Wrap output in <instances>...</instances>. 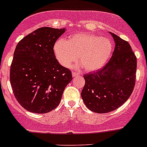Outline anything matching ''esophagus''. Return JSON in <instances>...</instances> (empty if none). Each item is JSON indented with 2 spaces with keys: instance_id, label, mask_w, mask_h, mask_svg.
I'll return each instance as SVG.
<instances>
[{
  "instance_id": "esophagus-1",
  "label": "esophagus",
  "mask_w": 147,
  "mask_h": 147,
  "mask_svg": "<svg viewBox=\"0 0 147 147\" xmlns=\"http://www.w3.org/2000/svg\"><path fill=\"white\" fill-rule=\"evenodd\" d=\"M72 76L73 77H76V76H78V75H79V74L78 73H77V72H72Z\"/></svg>"
}]
</instances>
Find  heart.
<instances>
[{"label": "heart", "mask_w": 147, "mask_h": 147, "mask_svg": "<svg viewBox=\"0 0 147 147\" xmlns=\"http://www.w3.org/2000/svg\"><path fill=\"white\" fill-rule=\"evenodd\" d=\"M57 59L65 67H69L76 60L75 67H82L87 72L97 70L103 67L110 57L112 44L109 39L86 32L70 36L67 41L58 40L54 46Z\"/></svg>", "instance_id": "obj_1"}]
</instances>
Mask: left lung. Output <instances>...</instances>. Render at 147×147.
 <instances>
[{
    "label": "left lung",
    "mask_w": 147,
    "mask_h": 147,
    "mask_svg": "<svg viewBox=\"0 0 147 147\" xmlns=\"http://www.w3.org/2000/svg\"><path fill=\"white\" fill-rule=\"evenodd\" d=\"M115 42L109 61L100 70L84 75L81 97L90 110L107 113L123 105L136 82L137 57L127 41L110 32Z\"/></svg>",
    "instance_id": "1"
}]
</instances>
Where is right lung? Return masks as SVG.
I'll return each instance as SVG.
<instances>
[{"label":"right lung","mask_w":147,"mask_h":147,"mask_svg":"<svg viewBox=\"0 0 147 147\" xmlns=\"http://www.w3.org/2000/svg\"><path fill=\"white\" fill-rule=\"evenodd\" d=\"M65 29L42 27L18 43L10 65V81L15 97L26 110L45 114L60 104L72 72L55 55L56 40Z\"/></svg>","instance_id":"1"}]
</instances>
